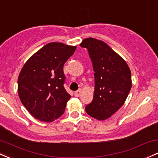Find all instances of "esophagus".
Segmentation results:
<instances>
[{"label":"esophagus","mask_w":158,"mask_h":158,"mask_svg":"<svg viewBox=\"0 0 158 158\" xmlns=\"http://www.w3.org/2000/svg\"><path fill=\"white\" fill-rule=\"evenodd\" d=\"M81 94V89H79V90L76 91V92H74V94L76 97H79V95H80Z\"/></svg>","instance_id":"34e87169"}]
</instances>
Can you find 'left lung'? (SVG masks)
<instances>
[{
	"instance_id": "8db88e82",
	"label": "left lung",
	"mask_w": 158,
	"mask_h": 158,
	"mask_svg": "<svg viewBox=\"0 0 158 158\" xmlns=\"http://www.w3.org/2000/svg\"><path fill=\"white\" fill-rule=\"evenodd\" d=\"M80 46L88 50L94 76L93 100L85 106L89 116L109 118L125 102L131 87V71L126 61L104 41L89 38Z\"/></svg>"
}]
</instances>
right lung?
Returning <instances> with one entry per match:
<instances>
[{
	"instance_id": "obj_1",
	"label": "right lung",
	"mask_w": 158,
	"mask_h": 158,
	"mask_svg": "<svg viewBox=\"0 0 158 158\" xmlns=\"http://www.w3.org/2000/svg\"><path fill=\"white\" fill-rule=\"evenodd\" d=\"M76 47L51 42L33 54L18 78V94L27 110L37 119L51 122L64 113L71 98L64 85V65Z\"/></svg>"
}]
</instances>
